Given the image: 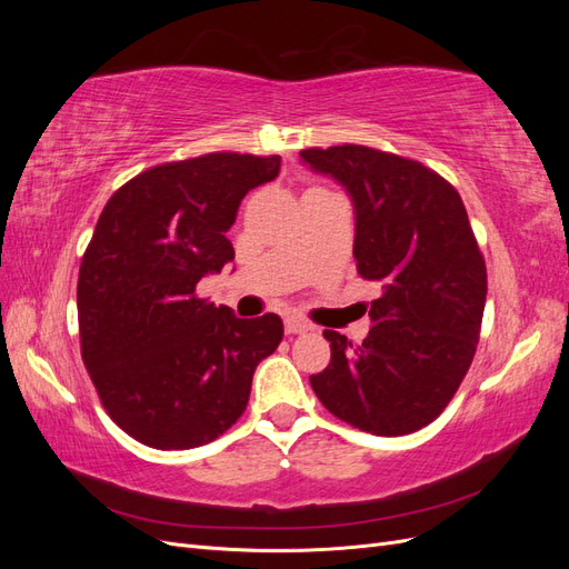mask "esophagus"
<instances>
[{
	"mask_svg": "<svg viewBox=\"0 0 569 569\" xmlns=\"http://www.w3.org/2000/svg\"><path fill=\"white\" fill-rule=\"evenodd\" d=\"M311 330H313L311 322H306L301 318H287L284 320V332L287 335H306V332H311Z\"/></svg>",
	"mask_w": 569,
	"mask_h": 569,
	"instance_id": "obj_1",
	"label": "esophagus"
}]
</instances>
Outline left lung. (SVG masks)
<instances>
[{
	"label": "left lung",
	"mask_w": 569,
	"mask_h": 569,
	"mask_svg": "<svg viewBox=\"0 0 569 569\" xmlns=\"http://www.w3.org/2000/svg\"><path fill=\"white\" fill-rule=\"evenodd\" d=\"M301 161L353 201L360 278L380 282L363 343L325 330L332 360L311 375L320 403L363 432L432 422L468 372L487 303V266L468 211L435 170L380 149H303Z\"/></svg>",
	"instance_id": "1"
}]
</instances>
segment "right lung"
<instances>
[{
	"instance_id": "right-lung-1",
	"label": "right lung",
	"mask_w": 569,
	"mask_h": 569,
	"mask_svg": "<svg viewBox=\"0 0 569 569\" xmlns=\"http://www.w3.org/2000/svg\"><path fill=\"white\" fill-rule=\"evenodd\" d=\"M280 157L203 153L153 166L113 192L78 274L80 351L101 406L151 449L184 451L242 416L253 370L282 341L274 313L237 318L197 297L234 258L226 232Z\"/></svg>"
}]
</instances>
